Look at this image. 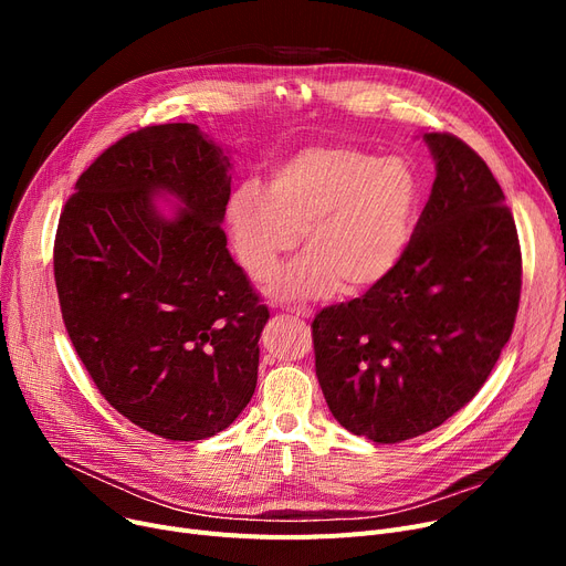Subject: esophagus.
I'll list each match as a JSON object with an SVG mask.
<instances>
[{"label":"esophagus","mask_w":566,"mask_h":566,"mask_svg":"<svg viewBox=\"0 0 566 566\" xmlns=\"http://www.w3.org/2000/svg\"><path fill=\"white\" fill-rule=\"evenodd\" d=\"M289 314H293V316H298V318H310L312 316V310L310 307H305V305H286L284 307Z\"/></svg>","instance_id":"1"}]
</instances>
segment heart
I'll list each match as a JSON object with an SVG mask.
<instances>
[{
  "instance_id": "obj_1",
  "label": "heart",
  "mask_w": 566,
  "mask_h": 566,
  "mask_svg": "<svg viewBox=\"0 0 566 566\" xmlns=\"http://www.w3.org/2000/svg\"><path fill=\"white\" fill-rule=\"evenodd\" d=\"M420 203V178L401 158L350 146H310L275 167L268 190L231 195L233 252L254 280L271 275L303 233L305 256L268 284L275 298L358 293L403 256Z\"/></svg>"
}]
</instances>
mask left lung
I'll return each mask as SVG.
<instances>
[{
	"label": "left lung",
	"instance_id": "obj_1",
	"mask_svg": "<svg viewBox=\"0 0 566 566\" xmlns=\"http://www.w3.org/2000/svg\"><path fill=\"white\" fill-rule=\"evenodd\" d=\"M424 139L436 181L395 271L312 321L331 412L382 444L440 427L480 392L521 301L518 233L491 169L457 135Z\"/></svg>",
	"mask_w": 566,
	"mask_h": 566
}]
</instances>
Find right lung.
Masks as SVG:
<instances>
[{
    "label": "right lung",
    "mask_w": 566,
    "mask_h": 566,
    "mask_svg": "<svg viewBox=\"0 0 566 566\" xmlns=\"http://www.w3.org/2000/svg\"><path fill=\"white\" fill-rule=\"evenodd\" d=\"M227 169L195 124L144 126L82 171L56 227L54 282L77 358L114 410L167 440L220 433L256 388L271 312L227 250ZM154 191L185 208L163 219Z\"/></svg>",
    "instance_id": "add662e5"
}]
</instances>
